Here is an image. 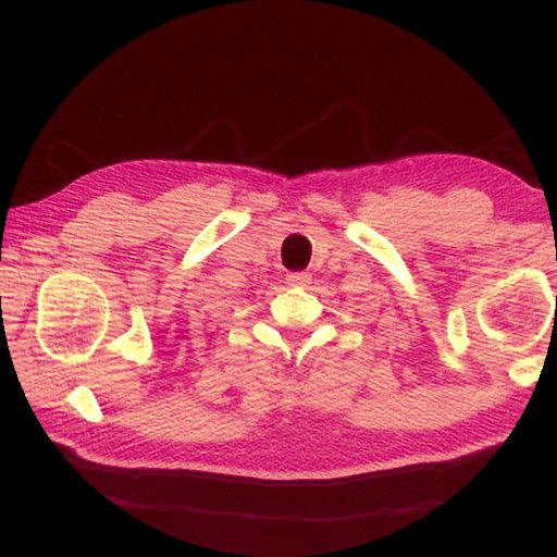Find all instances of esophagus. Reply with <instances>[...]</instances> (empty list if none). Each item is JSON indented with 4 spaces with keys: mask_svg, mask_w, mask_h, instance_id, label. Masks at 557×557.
I'll return each instance as SVG.
<instances>
[{
    "mask_svg": "<svg viewBox=\"0 0 557 557\" xmlns=\"http://www.w3.org/2000/svg\"><path fill=\"white\" fill-rule=\"evenodd\" d=\"M309 282H312V275H309V272H292V275H287L289 287H307Z\"/></svg>",
    "mask_w": 557,
    "mask_h": 557,
    "instance_id": "34e87169",
    "label": "esophagus"
}]
</instances>
